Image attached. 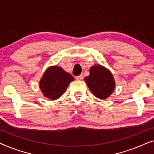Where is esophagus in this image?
Returning <instances> with one entry per match:
<instances>
[{"label": "esophagus", "instance_id": "34e87169", "mask_svg": "<svg viewBox=\"0 0 154 154\" xmlns=\"http://www.w3.org/2000/svg\"><path fill=\"white\" fill-rule=\"evenodd\" d=\"M75 79L77 80H82L83 79V75H78V76L75 77Z\"/></svg>", "mask_w": 154, "mask_h": 154}]
</instances>
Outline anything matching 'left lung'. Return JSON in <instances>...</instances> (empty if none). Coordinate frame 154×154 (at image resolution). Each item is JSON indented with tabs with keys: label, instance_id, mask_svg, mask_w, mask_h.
Here are the masks:
<instances>
[{
	"label": "left lung",
	"instance_id": "1",
	"mask_svg": "<svg viewBox=\"0 0 154 154\" xmlns=\"http://www.w3.org/2000/svg\"><path fill=\"white\" fill-rule=\"evenodd\" d=\"M89 76L85 81L93 94L101 100H104L112 93L115 82L111 73L100 65H94L90 68Z\"/></svg>",
	"mask_w": 154,
	"mask_h": 154
}]
</instances>
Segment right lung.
I'll return each mask as SVG.
<instances>
[{"label": "right lung", "mask_w": 154, "mask_h": 154, "mask_svg": "<svg viewBox=\"0 0 154 154\" xmlns=\"http://www.w3.org/2000/svg\"><path fill=\"white\" fill-rule=\"evenodd\" d=\"M73 77L60 66H52L44 73L40 82L43 94L50 100H55L66 92Z\"/></svg>", "instance_id": "add662e5"}]
</instances>
